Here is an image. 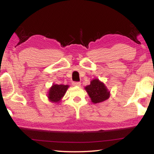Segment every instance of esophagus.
Instances as JSON below:
<instances>
[{"label":"esophagus","instance_id":"34e87169","mask_svg":"<svg viewBox=\"0 0 154 154\" xmlns=\"http://www.w3.org/2000/svg\"><path fill=\"white\" fill-rule=\"evenodd\" d=\"M72 85H73V86H80L81 83L78 82H72Z\"/></svg>","mask_w":154,"mask_h":154}]
</instances>
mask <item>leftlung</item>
Returning a JSON list of instances; mask_svg holds the SVG:
<instances>
[{"instance_id": "1", "label": "left lung", "mask_w": 154, "mask_h": 154, "mask_svg": "<svg viewBox=\"0 0 154 154\" xmlns=\"http://www.w3.org/2000/svg\"><path fill=\"white\" fill-rule=\"evenodd\" d=\"M93 103L103 102L109 98L110 92L103 82L98 79L91 81L90 84L85 88Z\"/></svg>"}]
</instances>
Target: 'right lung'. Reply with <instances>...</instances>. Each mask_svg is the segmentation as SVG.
Instances as JSON below:
<instances>
[{"label": "right lung", "mask_w": 154, "mask_h": 154, "mask_svg": "<svg viewBox=\"0 0 154 154\" xmlns=\"http://www.w3.org/2000/svg\"><path fill=\"white\" fill-rule=\"evenodd\" d=\"M69 87L68 85L53 84L48 92L49 100L52 103H60Z\"/></svg>", "instance_id": "1"}]
</instances>
